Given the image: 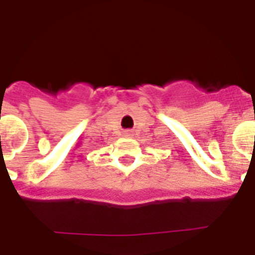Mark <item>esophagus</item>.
<instances>
[{"label":"esophagus","mask_w":255,"mask_h":255,"mask_svg":"<svg viewBox=\"0 0 255 255\" xmlns=\"http://www.w3.org/2000/svg\"><path fill=\"white\" fill-rule=\"evenodd\" d=\"M123 135L126 136V137H132V136H133V131H131V129H126V131L123 132Z\"/></svg>","instance_id":"obj_1"}]
</instances>
